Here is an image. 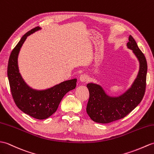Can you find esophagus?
<instances>
[{
  "mask_svg": "<svg viewBox=\"0 0 154 154\" xmlns=\"http://www.w3.org/2000/svg\"><path fill=\"white\" fill-rule=\"evenodd\" d=\"M79 80L82 83H85V82H87L88 81V76L87 75L83 74V75H81L79 77Z\"/></svg>",
  "mask_w": 154,
  "mask_h": 154,
  "instance_id": "34e87169",
  "label": "esophagus"
}]
</instances>
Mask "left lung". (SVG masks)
I'll list each match as a JSON object with an SVG mask.
<instances>
[{
	"label": "left lung",
	"instance_id": "obj_1",
	"mask_svg": "<svg viewBox=\"0 0 154 154\" xmlns=\"http://www.w3.org/2000/svg\"><path fill=\"white\" fill-rule=\"evenodd\" d=\"M127 45L133 50L140 62L138 76L131 87L118 97H111L100 85L94 83L87 85L89 91L87 112L91 119L96 123H109L122 119L140 103L144 96L148 69L146 59L131 35L128 37Z\"/></svg>",
	"mask_w": 154,
	"mask_h": 154
}]
</instances>
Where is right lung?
Here are the masks:
<instances>
[{
    "label": "right lung",
    "mask_w": 154,
    "mask_h": 154,
    "mask_svg": "<svg viewBox=\"0 0 154 154\" xmlns=\"http://www.w3.org/2000/svg\"><path fill=\"white\" fill-rule=\"evenodd\" d=\"M40 29L36 27L29 31L12 50L8 60L7 74L12 98L17 108L35 119H45L56 112L64 95L75 88L77 79L63 81L43 91L34 90L25 83L17 66L18 54L27 36Z\"/></svg>",
    "instance_id": "add662e5"
}]
</instances>
